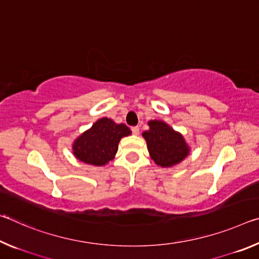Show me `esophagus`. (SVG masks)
I'll return each mask as SVG.
<instances>
[{
    "label": "esophagus",
    "mask_w": 259,
    "mask_h": 259,
    "mask_svg": "<svg viewBox=\"0 0 259 259\" xmlns=\"http://www.w3.org/2000/svg\"><path fill=\"white\" fill-rule=\"evenodd\" d=\"M131 131H133L134 135H138L139 134V128H138V126H133V128H131Z\"/></svg>",
    "instance_id": "1"
}]
</instances>
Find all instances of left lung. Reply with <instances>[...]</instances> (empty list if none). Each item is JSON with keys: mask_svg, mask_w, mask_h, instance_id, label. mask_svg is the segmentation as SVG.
Segmentation results:
<instances>
[{"mask_svg": "<svg viewBox=\"0 0 259 259\" xmlns=\"http://www.w3.org/2000/svg\"><path fill=\"white\" fill-rule=\"evenodd\" d=\"M150 130L143 134L150 155L156 164L172 166L187 156L190 148L183 136L162 121L148 122Z\"/></svg>", "mask_w": 259, "mask_h": 259, "instance_id": "left-lung-1", "label": "left lung"}]
</instances>
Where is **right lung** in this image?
I'll use <instances>...</instances> for the list:
<instances>
[{
  "instance_id": "right-lung-1",
  "label": "right lung",
  "mask_w": 259,
  "mask_h": 259,
  "mask_svg": "<svg viewBox=\"0 0 259 259\" xmlns=\"http://www.w3.org/2000/svg\"><path fill=\"white\" fill-rule=\"evenodd\" d=\"M130 134L131 130L125 124H116L103 117L74 142V155L84 163L104 165L116 154L120 139Z\"/></svg>"
}]
</instances>
